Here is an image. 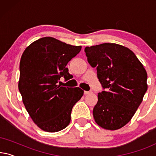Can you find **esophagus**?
I'll list each match as a JSON object with an SVG mask.
<instances>
[{
  "mask_svg": "<svg viewBox=\"0 0 156 156\" xmlns=\"http://www.w3.org/2000/svg\"><path fill=\"white\" fill-rule=\"evenodd\" d=\"M91 93H92V91H84V94H91Z\"/></svg>",
  "mask_w": 156,
  "mask_h": 156,
  "instance_id": "obj_1",
  "label": "esophagus"
}]
</instances>
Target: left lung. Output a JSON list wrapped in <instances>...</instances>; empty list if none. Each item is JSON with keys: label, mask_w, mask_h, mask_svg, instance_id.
<instances>
[{"label": "left lung", "mask_w": 156, "mask_h": 156, "mask_svg": "<svg viewBox=\"0 0 156 156\" xmlns=\"http://www.w3.org/2000/svg\"><path fill=\"white\" fill-rule=\"evenodd\" d=\"M84 51L105 89L98 94L93 109L96 123L106 130L121 129L131 121L146 92V69L130 49L120 44L103 43Z\"/></svg>", "instance_id": "8db88e82"}]
</instances>
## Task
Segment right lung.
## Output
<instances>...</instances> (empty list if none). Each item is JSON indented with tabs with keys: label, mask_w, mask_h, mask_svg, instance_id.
<instances>
[{
	"label": "right lung",
	"mask_w": 156,
	"mask_h": 156,
	"mask_svg": "<svg viewBox=\"0 0 156 156\" xmlns=\"http://www.w3.org/2000/svg\"><path fill=\"white\" fill-rule=\"evenodd\" d=\"M82 46L66 44L52 37L33 42L23 52L18 89L30 116L44 131L57 132L69 125L74 104L84 91L58 84L71 78L67 65Z\"/></svg>",
	"instance_id": "add662e5"
}]
</instances>
